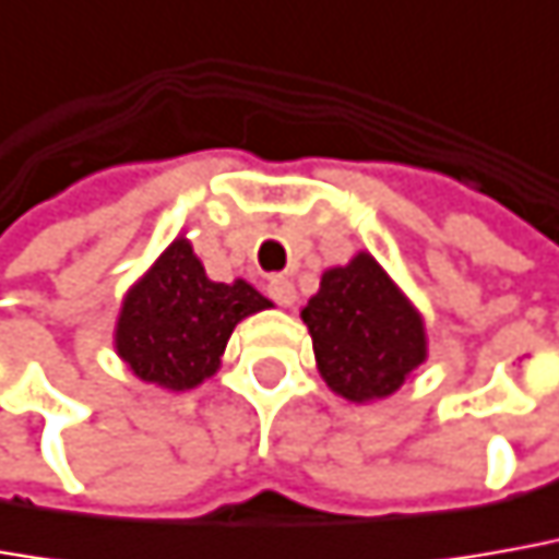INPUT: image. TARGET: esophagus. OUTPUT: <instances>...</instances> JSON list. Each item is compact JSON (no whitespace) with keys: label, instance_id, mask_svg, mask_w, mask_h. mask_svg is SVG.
<instances>
[{"label":"esophagus","instance_id":"obj_1","mask_svg":"<svg viewBox=\"0 0 559 559\" xmlns=\"http://www.w3.org/2000/svg\"><path fill=\"white\" fill-rule=\"evenodd\" d=\"M265 290H269V296H272V299H275L278 306H284V309H287V306H294L296 287L287 278H281V275L269 278V287H265Z\"/></svg>","mask_w":559,"mask_h":559}]
</instances>
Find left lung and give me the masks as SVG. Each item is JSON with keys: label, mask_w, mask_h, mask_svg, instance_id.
Segmentation results:
<instances>
[{"label": "left lung", "mask_w": 559, "mask_h": 559, "mask_svg": "<svg viewBox=\"0 0 559 559\" xmlns=\"http://www.w3.org/2000/svg\"><path fill=\"white\" fill-rule=\"evenodd\" d=\"M299 318L318 373L352 404L389 397L428 358L423 314L367 250L328 269Z\"/></svg>", "instance_id": "obj_1"}]
</instances>
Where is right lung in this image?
<instances>
[{
  "instance_id": "right-lung-1",
  "label": "right lung",
  "mask_w": 559,
  "mask_h": 559,
  "mask_svg": "<svg viewBox=\"0 0 559 559\" xmlns=\"http://www.w3.org/2000/svg\"><path fill=\"white\" fill-rule=\"evenodd\" d=\"M272 309L245 278L211 281L189 238H177L131 284L116 321V352L158 389L189 391L219 370L231 330Z\"/></svg>"
}]
</instances>
